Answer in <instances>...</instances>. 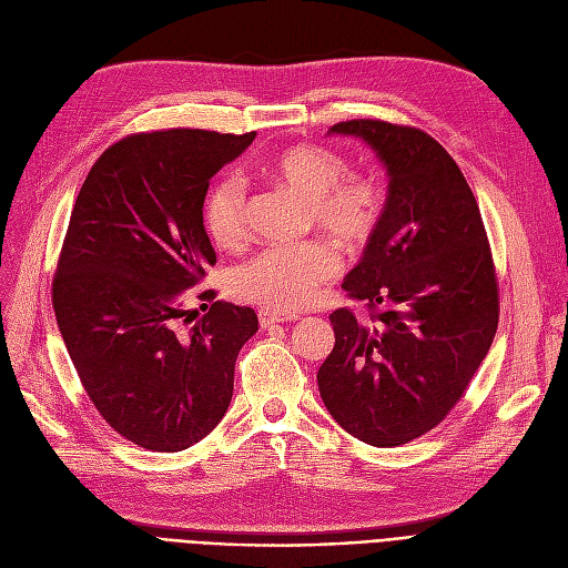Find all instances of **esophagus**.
<instances>
[{
  "label": "esophagus",
  "instance_id": "1",
  "mask_svg": "<svg viewBox=\"0 0 568 568\" xmlns=\"http://www.w3.org/2000/svg\"><path fill=\"white\" fill-rule=\"evenodd\" d=\"M292 320H297L294 315H285V313H276V311H260V325L266 327H274V325H283V323H292Z\"/></svg>",
  "mask_w": 568,
  "mask_h": 568
}]
</instances>
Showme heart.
Returning a JSON list of instances; mask_svg holds the SVG:
<instances>
[{"mask_svg":"<svg viewBox=\"0 0 568 568\" xmlns=\"http://www.w3.org/2000/svg\"><path fill=\"white\" fill-rule=\"evenodd\" d=\"M268 176L306 202V223L343 248L372 239L385 213L383 187L348 174V162L320 145H297L268 164ZM204 227L217 248H239L248 234V200L241 179L225 176L204 196ZM338 274V255L323 241L274 245L234 266L230 287L241 302L264 311L297 313L311 306Z\"/></svg>","mask_w":568,"mask_h":568,"instance_id":"1","label":"heart"}]
</instances>
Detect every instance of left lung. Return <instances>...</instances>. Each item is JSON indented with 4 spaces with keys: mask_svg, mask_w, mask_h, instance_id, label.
<instances>
[{
    "mask_svg": "<svg viewBox=\"0 0 568 568\" xmlns=\"http://www.w3.org/2000/svg\"><path fill=\"white\" fill-rule=\"evenodd\" d=\"M359 136L387 166L376 234L343 281L351 308L329 320L336 343L317 372L334 420L376 448L427 434L462 399L499 325V283L476 196L427 132L385 120L329 130Z\"/></svg>",
    "mask_w": 568,
    "mask_h": 568,
    "instance_id": "left-lung-1",
    "label": "left lung"
}]
</instances>
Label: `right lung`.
<instances>
[{"instance_id":"add662e5","label":"right lung","mask_w":568,"mask_h":568,"mask_svg":"<svg viewBox=\"0 0 568 568\" xmlns=\"http://www.w3.org/2000/svg\"><path fill=\"white\" fill-rule=\"evenodd\" d=\"M255 139L206 130L130 134L100 155L73 204L53 308L73 368L104 420L134 446L179 453L223 420L234 364L257 332L248 306L187 308L215 251L209 181Z\"/></svg>"}]
</instances>
